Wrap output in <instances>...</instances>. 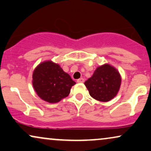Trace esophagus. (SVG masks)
<instances>
[{"label":"esophagus","mask_w":151,"mask_h":151,"mask_svg":"<svg viewBox=\"0 0 151 151\" xmlns=\"http://www.w3.org/2000/svg\"><path fill=\"white\" fill-rule=\"evenodd\" d=\"M77 81L78 83H83V82H84V79H83V78H80V79H77Z\"/></svg>","instance_id":"obj_1"}]
</instances>
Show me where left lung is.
Instances as JSON below:
<instances>
[{
	"label": "left lung",
	"mask_w": 151,
	"mask_h": 151,
	"mask_svg": "<svg viewBox=\"0 0 151 151\" xmlns=\"http://www.w3.org/2000/svg\"><path fill=\"white\" fill-rule=\"evenodd\" d=\"M84 84L93 98L100 102H109L119 91L121 76L116 68L106 63L98 67Z\"/></svg>",
	"instance_id": "8db88e82"
}]
</instances>
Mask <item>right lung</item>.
I'll use <instances>...</instances> for the list:
<instances>
[{
  "label": "right lung",
  "instance_id": "1",
  "mask_svg": "<svg viewBox=\"0 0 151 151\" xmlns=\"http://www.w3.org/2000/svg\"><path fill=\"white\" fill-rule=\"evenodd\" d=\"M33 86L42 100L56 103L69 95L76 83L58 63L51 60L42 62L33 73Z\"/></svg>",
  "mask_w": 151,
  "mask_h": 151
}]
</instances>
